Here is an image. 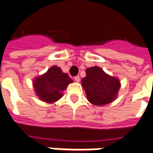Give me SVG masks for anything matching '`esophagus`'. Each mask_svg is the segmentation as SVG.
<instances>
[{"label":"esophagus","mask_w":153,"mask_h":153,"mask_svg":"<svg viewBox=\"0 0 153 153\" xmlns=\"http://www.w3.org/2000/svg\"><path fill=\"white\" fill-rule=\"evenodd\" d=\"M74 80L76 82H80V76H76L74 77Z\"/></svg>","instance_id":"obj_1"}]
</instances>
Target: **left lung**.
Listing matches in <instances>:
<instances>
[{
	"label": "left lung",
	"mask_w": 153,
	"mask_h": 153,
	"mask_svg": "<svg viewBox=\"0 0 153 153\" xmlns=\"http://www.w3.org/2000/svg\"><path fill=\"white\" fill-rule=\"evenodd\" d=\"M85 73L82 85L89 102L97 106L113 102L120 88V80L106 74L99 67L87 68Z\"/></svg>",
	"instance_id": "obj_1"
}]
</instances>
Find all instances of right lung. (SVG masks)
<instances>
[{"label": "right lung", "mask_w": 153, "mask_h": 153, "mask_svg": "<svg viewBox=\"0 0 153 153\" xmlns=\"http://www.w3.org/2000/svg\"><path fill=\"white\" fill-rule=\"evenodd\" d=\"M73 82L67 73L57 66L51 67L46 73L33 80V85L37 96L46 103H54L61 99L62 91Z\"/></svg>", "instance_id": "add662e5"}]
</instances>
